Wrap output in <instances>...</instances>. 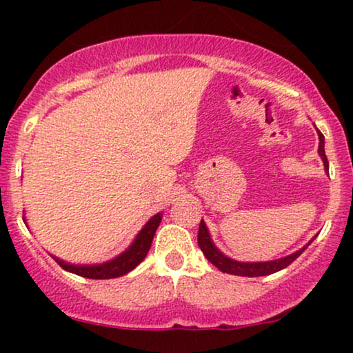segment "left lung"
Instances as JSON below:
<instances>
[{"instance_id": "left-lung-1", "label": "left lung", "mask_w": 353, "mask_h": 353, "mask_svg": "<svg viewBox=\"0 0 353 353\" xmlns=\"http://www.w3.org/2000/svg\"><path fill=\"white\" fill-rule=\"evenodd\" d=\"M318 137H320V146H318V154H320L323 162H325V170H330V163H327L326 154H325V137H323L321 132H318ZM313 241V239H312ZM312 241L307 245H303L302 249H299L297 252L284 259L272 260V262H259V263H245V262H236V260H231L220 252L219 249L215 248L214 243H212L209 231H207V226L204 221L201 220L199 225V233H197V244L202 250V254L205 255V259L209 260L212 265H215L220 272L228 273V274H238V276H267V274L276 273L279 270L286 268L288 265H291L294 260H296L299 255H301L303 250H305L308 245L312 244Z\"/></svg>"}]
</instances>
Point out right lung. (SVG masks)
Returning <instances> with one entry per match:
<instances>
[{"mask_svg":"<svg viewBox=\"0 0 353 353\" xmlns=\"http://www.w3.org/2000/svg\"><path fill=\"white\" fill-rule=\"evenodd\" d=\"M162 220V214L154 215L151 220L144 225V228L139 231L137 239L133 241V244L125 250L123 254H120L117 259L110 260V262L101 263V265H70L62 262V260L52 257L57 263L61 265L62 270L65 272L75 273L79 276L90 278V279H110V278H119L127 274L128 272L139 265L146 257L149 249H151L152 238L156 234V230L159 223Z\"/></svg>","mask_w":353,"mask_h":353,"instance_id":"add662e5","label":"right lung"}]
</instances>
